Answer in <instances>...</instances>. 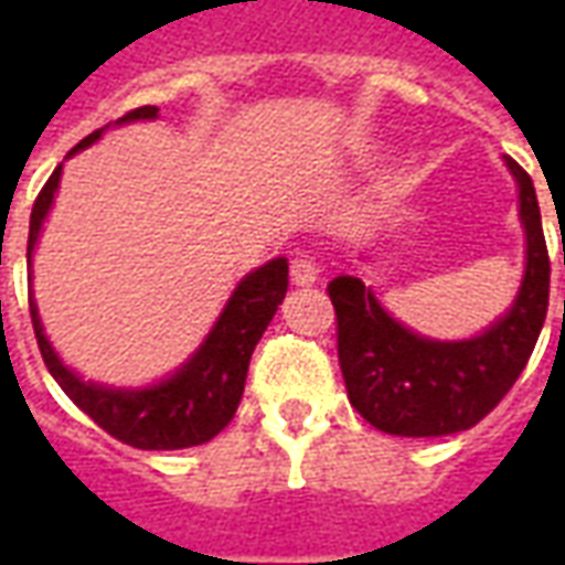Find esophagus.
Masks as SVG:
<instances>
[{
	"instance_id": "1",
	"label": "esophagus",
	"mask_w": 565,
	"mask_h": 565,
	"mask_svg": "<svg viewBox=\"0 0 565 565\" xmlns=\"http://www.w3.org/2000/svg\"><path fill=\"white\" fill-rule=\"evenodd\" d=\"M290 278H294V284H299V287L318 281V263H315V257H311V254H299V257L290 263Z\"/></svg>"
}]
</instances>
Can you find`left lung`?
I'll use <instances>...</instances> for the list:
<instances>
[{"label":"left lung","instance_id":"8db88e82","mask_svg":"<svg viewBox=\"0 0 565 565\" xmlns=\"http://www.w3.org/2000/svg\"><path fill=\"white\" fill-rule=\"evenodd\" d=\"M509 169L521 186L526 275L514 308L484 335L429 342L399 327L360 278L339 275L327 284L348 399L387 436L429 438L469 429L502 403L533 354L547 315L551 259L533 178L511 157Z\"/></svg>","mask_w":565,"mask_h":565}]
</instances>
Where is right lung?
Wrapping results in <instances>:
<instances>
[{
    "mask_svg": "<svg viewBox=\"0 0 565 565\" xmlns=\"http://www.w3.org/2000/svg\"><path fill=\"white\" fill-rule=\"evenodd\" d=\"M139 117H157V105L132 108L117 124L139 120ZM103 129L90 132L68 153L93 145L103 136ZM60 169L63 166H56L54 174L44 181L42 193L35 196L30 214L26 257H32L44 214L54 202ZM284 294H287V259L278 257L266 263L263 269L250 271L245 281L235 287L230 306L223 308L217 327L211 330L196 356L178 375L150 387V391H108V387H96V384H87L78 375H72L56 360L54 348L44 339L32 296L30 315L44 366L54 375L56 384L66 391L68 399L78 405L84 415L93 417V424H99L108 436H115L117 441L139 450H178L211 441L223 426L233 420L235 408L242 403V393H245L250 354L257 348L259 335L269 327V320L275 318Z\"/></svg>",
    "mask_w": 565,
    "mask_h": 565,
    "instance_id": "obj_1",
    "label": "right lung"
}]
</instances>
